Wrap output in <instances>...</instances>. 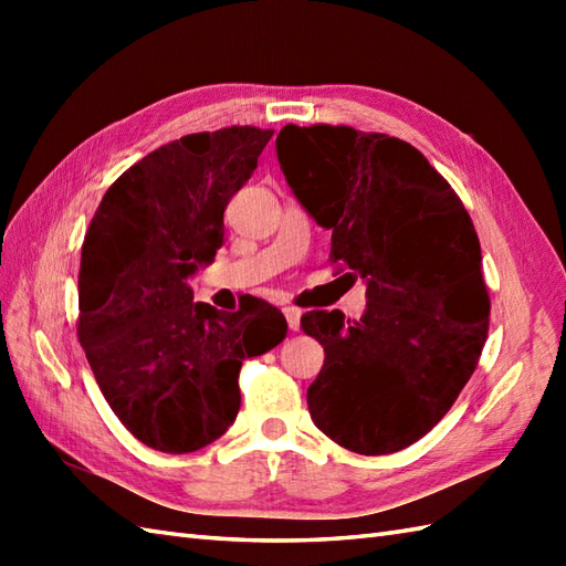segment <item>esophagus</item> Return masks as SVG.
Here are the masks:
<instances>
[{"mask_svg": "<svg viewBox=\"0 0 566 566\" xmlns=\"http://www.w3.org/2000/svg\"><path fill=\"white\" fill-rule=\"evenodd\" d=\"M284 316H286V323H290V331L302 328V311L294 308V306H286Z\"/></svg>", "mask_w": 566, "mask_h": 566, "instance_id": "34e87169", "label": "esophagus"}]
</instances>
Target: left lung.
<instances>
[{"mask_svg":"<svg viewBox=\"0 0 566 566\" xmlns=\"http://www.w3.org/2000/svg\"><path fill=\"white\" fill-rule=\"evenodd\" d=\"M276 158L298 203L333 231L331 258L367 284L359 321L308 311L326 353L306 391L318 430L357 454L399 452L450 411L489 331L482 248L423 153L350 126H284Z\"/></svg>","mask_w":566,"mask_h":566,"instance_id":"1","label":"left lung"}]
</instances>
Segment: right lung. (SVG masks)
I'll use <instances>...</instances> for the list:
<instances>
[{
	"label": "right lung",
	"instance_id": "right-lung-1",
	"mask_svg": "<svg viewBox=\"0 0 566 566\" xmlns=\"http://www.w3.org/2000/svg\"><path fill=\"white\" fill-rule=\"evenodd\" d=\"M272 134L231 126L148 153L109 187L84 235L80 343L106 403L153 450L185 454L221 438L240 408L243 359L286 335L274 306L226 314L195 304L189 286L223 245V211Z\"/></svg>",
	"mask_w": 566,
	"mask_h": 566
}]
</instances>
